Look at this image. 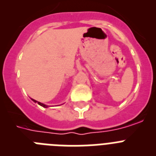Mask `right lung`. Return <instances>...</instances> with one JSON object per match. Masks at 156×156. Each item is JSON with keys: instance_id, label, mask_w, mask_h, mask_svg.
I'll return each instance as SVG.
<instances>
[{"instance_id": "right-lung-1", "label": "right lung", "mask_w": 156, "mask_h": 156, "mask_svg": "<svg viewBox=\"0 0 156 156\" xmlns=\"http://www.w3.org/2000/svg\"><path fill=\"white\" fill-rule=\"evenodd\" d=\"M32 100L34 101V102H37V104H38V105H41V106H43V107H44V108H47V107H48V105H46L43 104V103H41V102H39V101H36V100H34V99H32Z\"/></svg>"}]
</instances>
